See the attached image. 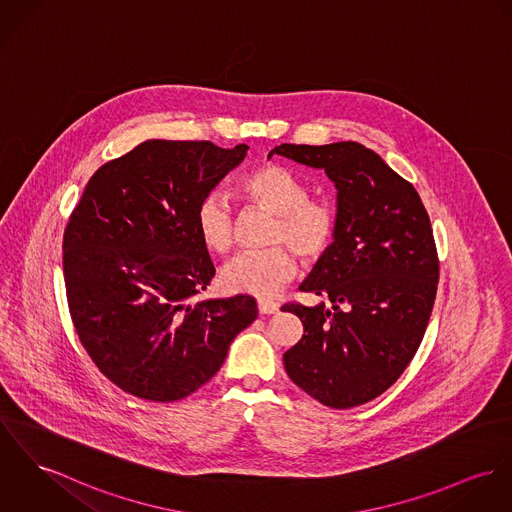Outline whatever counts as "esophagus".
Instances as JSON below:
<instances>
[{
    "instance_id": "1",
    "label": "esophagus",
    "mask_w": 512,
    "mask_h": 512,
    "mask_svg": "<svg viewBox=\"0 0 512 512\" xmlns=\"http://www.w3.org/2000/svg\"><path fill=\"white\" fill-rule=\"evenodd\" d=\"M258 311H260V315H274V313H278L279 305L274 301H268V299H260Z\"/></svg>"
}]
</instances>
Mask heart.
Segmentation results:
<instances>
[{
	"instance_id": "obj_1",
	"label": "heart",
	"mask_w": 512,
	"mask_h": 512,
	"mask_svg": "<svg viewBox=\"0 0 512 512\" xmlns=\"http://www.w3.org/2000/svg\"><path fill=\"white\" fill-rule=\"evenodd\" d=\"M238 189L246 201L276 215L270 244L279 246L236 256L223 268L219 281L229 293L272 297L295 276L297 266L290 247L303 262H317L330 250L338 231V211L328 199L309 197V186L274 162L246 172ZM195 225L201 242L211 252L229 254L233 250L236 215L225 195L203 197L197 205ZM281 243L290 247L285 249Z\"/></svg>"
}]
</instances>
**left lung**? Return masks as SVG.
Returning <instances> with one entry per match:
<instances>
[{
    "label": "left lung",
    "mask_w": 512,
    "mask_h": 512,
    "mask_svg": "<svg viewBox=\"0 0 512 512\" xmlns=\"http://www.w3.org/2000/svg\"><path fill=\"white\" fill-rule=\"evenodd\" d=\"M274 154L325 170L338 211L330 250L299 287L332 307H281L303 323L285 372L326 407L364 405L407 370L428 325L440 272L428 213L413 184L360 142L279 144Z\"/></svg>",
    "instance_id": "1"
}]
</instances>
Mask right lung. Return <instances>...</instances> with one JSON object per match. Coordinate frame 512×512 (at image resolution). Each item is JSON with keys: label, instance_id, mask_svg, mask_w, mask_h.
<instances>
[{"label": "right lung", "instance_id": "add662e5", "mask_svg": "<svg viewBox=\"0 0 512 512\" xmlns=\"http://www.w3.org/2000/svg\"><path fill=\"white\" fill-rule=\"evenodd\" d=\"M246 152L144 140L93 174L70 215L62 264L72 323L99 372L135 397L191 395L258 317L250 295L197 301L215 276L197 205Z\"/></svg>", "mask_w": 512, "mask_h": 512}]
</instances>
